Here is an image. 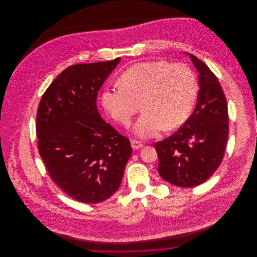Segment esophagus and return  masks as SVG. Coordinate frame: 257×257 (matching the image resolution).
Masks as SVG:
<instances>
[{"instance_id":"1","label":"esophagus","mask_w":257,"mask_h":257,"mask_svg":"<svg viewBox=\"0 0 257 257\" xmlns=\"http://www.w3.org/2000/svg\"><path fill=\"white\" fill-rule=\"evenodd\" d=\"M143 147H144V145L141 142H139V141H132V147H133V149L138 150V149H141Z\"/></svg>"}]
</instances>
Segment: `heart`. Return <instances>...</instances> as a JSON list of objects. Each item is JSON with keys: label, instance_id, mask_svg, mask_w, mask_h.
I'll use <instances>...</instances> for the list:
<instances>
[{"label": "heart", "instance_id": "obj_1", "mask_svg": "<svg viewBox=\"0 0 257 257\" xmlns=\"http://www.w3.org/2000/svg\"><path fill=\"white\" fill-rule=\"evenodd\" d=\"M197 94L196 77L187 65L146 61L127 68L120 75V84L106 86L102 105L111 118L127 125L142 103L145 111L133 131L141 139H150L165 127L182 125L195 106Z\"/></svg>", "mask_w": 257, "mask_h": 257}]
</instances>
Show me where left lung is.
Returning <instances> with one entry per match:
<instances>
[{"label":"left lung","mask_w":257,"mask_h":257,"mask_svg":"<svg viewBox=\"0 0 257 257\" xmlns=\"http://www.w3.org/2000/svg\"><path fill=\"white\" fill-rule=\"evenodd\" d=\"M188 55L199 73L195 110L178 132L155 144L159 175L185 188L205 182L218 169L228 137L226 100L219 80L203 61Z\"/></svg>","instance_id":"obj_1"}]
</instances>
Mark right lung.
<instances>
[{
  "label": "right lung",
  "instance_id": "right-lung-1",
  "mask_svg": "<svg viewBox=\"0 0 257 257\" xmlns=\"http://www.w3.org/2000/svg\"><path fill=\"white\" fill-rule=\"evenodd\" d=\"M120 58L66 68L41 97L38 151L53 182L75 200L97 204L118 189L132 155L130 140L107 123L97 95Z\"/></svg>",
  "mask_w": 257,
  "mask_h": 257
}]
</instances>
